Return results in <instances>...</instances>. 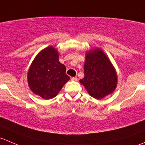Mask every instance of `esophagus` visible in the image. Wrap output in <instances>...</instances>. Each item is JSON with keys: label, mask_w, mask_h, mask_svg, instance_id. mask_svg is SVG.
I'll use <instances>...</instances> for the list:
<instances>
[{"label": "esophagus", "mask_w": 145, "mask_h": 145, "mask_svg": "<svg viewBox=\"0 0 145 145\" xmlns=\"http://www.w3.org/2000/svg\"><path fill=\"white\" fill-rule=\"evenodd\" d=\"M71 80L73 81H78V78H77V77H72V78H71Z\"/></svg>", "instance_id": "1"}]
</instances>
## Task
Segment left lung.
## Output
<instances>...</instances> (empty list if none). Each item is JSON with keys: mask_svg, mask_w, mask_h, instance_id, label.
Here are the masks:
<instances>
[{"mask_svg": "<svg viewBox=\"0 0 145 145\" xmlns=\"http://www.w3.org/2000/svg\"><path fill=\"white\" fill-rule=\"evenodd\" d=\"M84 74V78L79 82L94 98H103L112 94L116 88L118 77L116 69L100 48L86 52Z\"/></svg>", "mask_w": 145, "mask_h": 145, "instance_id": "obj_1", "label": "left lung"}]
</instances>
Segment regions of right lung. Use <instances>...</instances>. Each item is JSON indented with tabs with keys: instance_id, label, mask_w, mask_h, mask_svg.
Listing matches in <instances>:
<instances>
[{
	"instance_id": "1",
	"label": "right lung",
	"mask_w": 145,
	"mask_h": 145,
	"mask_svg": "<svg viewBox=\"0 0 145 145\" xmlns=\"http://www.w3.org/2000/svg\"><path fill=\"white\" fill-rule=\"evenodd\" d=\"M66 67L59 61V52L53 46L42 50L28 70L29 88L45 100L55 97L69 80Z\"/></svg>"
}]
</instances>
